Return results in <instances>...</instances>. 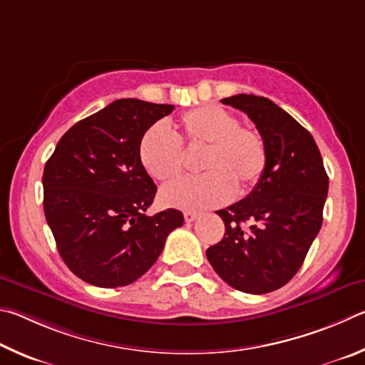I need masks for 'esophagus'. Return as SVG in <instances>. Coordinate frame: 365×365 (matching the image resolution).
Segmentation results:
<instances>
[{"label":"esophagus","mask_w":365,"mask_h":365,"mask_svg":"<svg viewBox=\"0 0 365 365\" xmlns=\"http://www.w3.org/2000/svg\"><path fill=\"white\" fill-rule=\"evenodd\" d=\"M197 218H199V213H195V212H186V213H184V220H186V222H192Z\"/></svg>","instance_id":"esophagus-1"}]
</instances>
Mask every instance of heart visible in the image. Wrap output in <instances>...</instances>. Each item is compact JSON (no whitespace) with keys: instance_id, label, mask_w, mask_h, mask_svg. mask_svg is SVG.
<instances>
[{"instance_id":"b5f03b06","label":"heart","mask_w":365,"mask_h":365,"mask_svg":"<svg viewBox=\"0 0 365 365\" xmlns=\"http://www.w3.org/2000/svg\"><path fill=\"white\" fill-rule=\"evenodd\" d=\"M184 149L203 150L199 171L205 175L173 182L160 192L163 205L203 210L222 205L234 190L245 192L263 176L267 150L263 136L226 108L205 106L181 115L173 133L163 125L147 131L139 143V160L158 182L182 175Z\"/></svg>"}]
</instances>
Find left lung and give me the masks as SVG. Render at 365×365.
Segmentation results:
<instances>
[{
	"label": "left lung",
	"mask_w": 365,
	"mask_h": 365,
	"mask_svg": "<svg viewBox=\"0 0 365 365\" xmlns=\"http://www.w3.org/2000/svg\"><path fill=\"white\" fill-rule=\"evenodd\" d=\"M221 102L257 125L267 163L244 200L216 212L226 232L207 258L232 289L263 295L284 287L302 267L322 226L329 176L314 138L284 108L255 94ZM245 222H251L248 230Z\"/></svg>",
	"instance_id": "1"
}]
</instances>
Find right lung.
<instances>
[{
    "label": "right lung",
    "instance_id": "add662e5",
    "mask_svg": "<svg viewBox=\"0 0 365 365\" xmlns=\"http://www.w3.org/2000/svg\"><path fill=\"white\" fill-rule=\"evenodd\" d=\"M175 106L118 99L63 134L44 165L43 207L57 250L76 277L115 289L150 269L184 216H153L157 186L139 160L145 131Z\"/></svg>",
    "mask_w": 365,
    "mask_h": 365
}]
</instances>
